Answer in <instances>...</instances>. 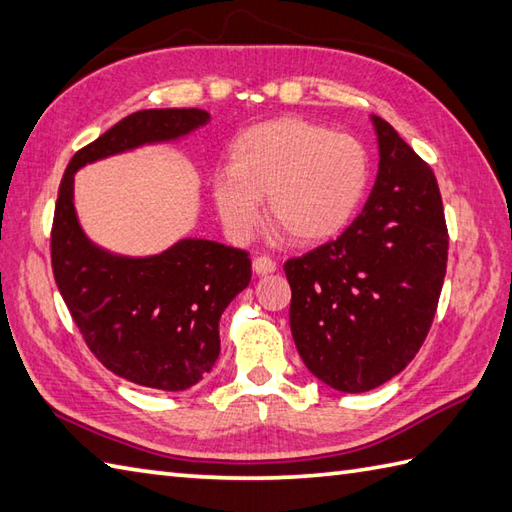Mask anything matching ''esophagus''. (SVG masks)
Segmentation results:
<instances>
[{"label":"esophagus","mask_w":512,"mask_h":512,"mask_svg":"<svg viewBox=\"0 0 512 512\" xmlns=\"http://www.w3.org/2000/svg\"><path fill=\"white\" fill-rule=\"evenodd\" d=\"M253 270H255V275L262 277V275L275 273L277 264H275V259H270V257H266V255H259V257L253 259Z\"/></svg>","instance_id":"1"}]
</instances>
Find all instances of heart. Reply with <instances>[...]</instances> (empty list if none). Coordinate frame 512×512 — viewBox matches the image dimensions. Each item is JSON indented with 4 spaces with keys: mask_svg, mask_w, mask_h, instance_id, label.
<instances>
[{
    "mask_svg": "<svg viewBox=\"0 0 512 512\" xmlns=\"http://www.w3.org/2000/svg\"><path fill=\"white\" fill-rule=\"evenodd\" d=\"M369 180L361 140L297 116L244 129L226 154V173L211 195L226 231L239 242L253 237L268 215L292 242L314 244L352 220Z\"/></svg>",
    "mask_w": 512,
    "mask_h": 512,
    "instance_id": "heart-1",
    "label": "heart"
}]
</instances>
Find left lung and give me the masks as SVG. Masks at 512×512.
<instances>
[{"label":"left lung","mask_w":512,"mask_h":512,"mask_svg":"<svg viewBox=\"0 0 512 512\" xmlns=\"http://www.w3.org/2000/svg\"><path fill=\"white\" fill-rule=\"evenodd\" d=\"M374 189L334 242L288 259L290 330L321 383L363 394L405 369L436 317L449 235L431 167L380 116Z\"/></svg>","instance_id":"obj_1"}]
</instances>
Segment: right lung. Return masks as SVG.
I'll return each instance as SVG.
<instances>
[{
	"instance_id": "obj_1",
	"label": "right lung",
	"mask_w": 512,
	"mask_h": 512,
	"mask_svg": "<svg viewBox=\"0 0 512 512\" xmlns=\"http://www.w3.org/2000/svg\"><path fill=\"white\" fill-rule=\"evenodd\" d=\"M211 121L187 110H140L76 151L63 173L52 224V270L61 297L99 361L129 383L184 391L220 356V317L250 284L246 250L184 237L156 255H118L85 235L74 173L145 145L173 143Z\"/></svg>"
}]
</instances>
